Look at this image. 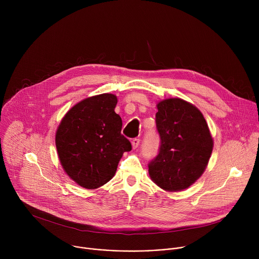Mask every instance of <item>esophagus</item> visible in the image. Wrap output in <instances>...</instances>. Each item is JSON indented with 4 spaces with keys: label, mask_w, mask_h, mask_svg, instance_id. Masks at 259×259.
<instances>
[{
    "label": "esophagus",
    "mask_w": 259,
    "mask_h": 259,
    "mask_svg": "<svg viewBox=\"0 0 259 259\" xmlns=\"http://www.w3.org/2000/svg\"><path fill=\"white\" fill-rule=\"evenodd\" d=\"M139 142H140V139H138V138H134V139L132 140V147H133L134 150L137 149L138 145H139Z\"/></svg>",
    "instance_id": "34e87169"
}]
</instances>
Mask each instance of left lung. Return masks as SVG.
<instances>
[{"label": "left lung", "mask_w": 259, "mask_h": 259, "mask_svg": "<svg viewBox=\"0 0 259 259\" xmlns=\"http://www.w3.org/2000/svg\"><path fill=\"white\" fill-rule=\"evenodd\" d=\"M157 108L161 145L158 156L149 164L150 176L165 191L186 190L205 171L213 138L204 116L194 104L169 98L160 101Z\"/></svg>", "instance_id": "1"}]
</instances>
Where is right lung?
I'll list each match as a JSON object with an SVG mask.
<instances>
[{
    "label": "right lung",
    "mask_w": 259,
    "mask_h": 259,
    "mask_svg": "<svg viewBox=\"0 0 259 259\" xmlns=\"http://www.w3.org/2000/svg\"><path fill=\"white\" fill-rule=\"evenodd\" d=\"M117 96L104 93L73 105L55 135L59 161L80 187L95 190L112 179L130 141L121 133L122 119L115 113Z\"/></svg>",
    "instance_id": "right-lung-1"
}]
</instances>
